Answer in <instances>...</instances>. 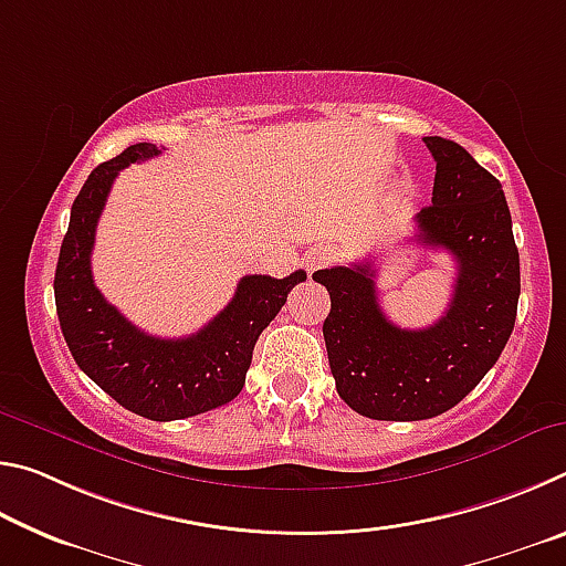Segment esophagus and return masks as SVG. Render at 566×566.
Instances as JSON below:
<instances>
[{"label": "esophagus", "instance_id": "esophagus-1", "mask_svg": "<svg viewBox=\"0 0 566 566\" xmlns=\"http://www.w3.org/2000/svg\"><path fill=\"white\" fill-rule=\"evenodd\" d=\"M332 262V249L327 247H314L310 249V252L304 254V266L306 272H317V270H324Z\"/></svg>", "mask_w": 566, "mask_h": 566}]
</instances>
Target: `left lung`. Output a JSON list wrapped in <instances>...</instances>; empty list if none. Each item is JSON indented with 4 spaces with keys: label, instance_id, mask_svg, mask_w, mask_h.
Listing matches in <instances>:
<instances>
[{
    "label": "left lung",
    "instance_id": "obj_1",
    "mask_svg": "<svg viewBox=\"0 0 566 566\" xmlns=\"http://www.w3.org/2000/svg\"><path fill=\"white\" fill-rule=\"evenodd\" d=\"M424 145L437 175L415 237L457 262L444 317L427 329L389 322L369 262L312 276L332 300L322 332L339 397L369 419H432L459 405L500 359L516 319L520 252L500 179L452 139L424 137Z\"/></svg>",
    "mask_w": 566,
    "mask_h": 566
}]
</instances>
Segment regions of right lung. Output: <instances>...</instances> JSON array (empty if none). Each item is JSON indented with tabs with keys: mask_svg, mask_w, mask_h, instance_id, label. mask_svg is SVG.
Wrapping results in <instances>:
<instances>
[{
	"mask_svg": "<svg viewBox=\"0 0 566 566\" xmlns=\"http://www.w3.org/2000/svg\"><path fill=\"white\" fill-rule=\"evenodd\" d=\"M157 155L155 145L139 142L84 181L56 262L54 302L66 347L84 375L134 415L171 421L205 415L242 391L256 339L306 272L284 280L242 276L232 302L189 337L161 339L134 327L94 286L92 247L114 179L124 167Z\"/></svg>",
	"mask_w": 566,
	"mask_h": 566,
	"instance_id": "add662e5",
	"label": "right lung"
}]
</instances>
